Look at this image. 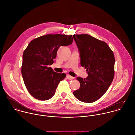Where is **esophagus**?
<instances>
[{"instance_id":"1","label":"esophagus","mask_w":135,"mask_h":135,"mask_svg":"<svg viewBox=\"0 0 135 135\" xmlns=\"http://www.w3.org/2000/svg\"><path fill=\"white\" fill-rule=\"evenodd\" d=\"M66 77H67V78L68 80H73V79H74V77H73L70 76L69 75H67Z\"/></svg>"}]
</instances>
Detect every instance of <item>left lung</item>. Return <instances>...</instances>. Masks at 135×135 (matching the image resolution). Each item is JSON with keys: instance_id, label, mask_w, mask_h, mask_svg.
I'll list each match as a JSON object with an SVG mask.
<instances>
[{"instance_id": "obj_1", "label": "left lung", "mask_w": 135, "mask_h": 135, "mask_svg": "<svg viewBox=\"0 0 135 135\" xmlns=\"http://www.w3.org/2000/svg\"><path fill=\"white\" fill-rule=\"evenodd\" d=\"M80 54V64L88 72L85 79L78 77L79 89L74 92L79 101L92 103L108 90L114 77L113 52L104 41L86 34L73 35Z\"/></svg>"}]
</instances>
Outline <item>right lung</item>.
<instances>
[{
  "mask_svg": "<svg viewBox=\"0 0 135 135\" xmlns=\"http://www.w3.org/2000/svg\"><path fill=\"white\" fill-rule=\"evenodd\" d=\"M73 35L47 34L31 41L23 54L21 74L30 94L39 100L54 96L60 81L66 75L55 73L51 67L60 46L70 45Z\"/></svg>",
  "mask_w": 135,
  "mask_h": 135,
  "instance_id": "add662e5",
  "label": "right lung"
}]
</instances>
